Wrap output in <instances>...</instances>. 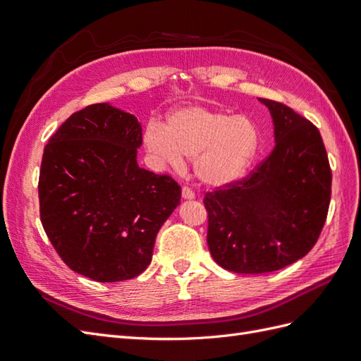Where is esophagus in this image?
I'll list each match as a JSON object with an SVG mask.
<instances>
[{"instance_id": "34e87169", "label": "esophagus", "mask_w": 361, "mask_h": 361, "mask_svg": "<svg viewBox=\"0 0 361 361\" xmlns=\"http://www.w3.org/2000/svg\"><path fill=\"white\" fill-rule=\"evenodd\" d=\"M194 197H195V194H194V191L191 188H188V187H183L182 188V199L183 200H192Z\"/></svg>"}]
</instances>
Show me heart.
<instances>
[{"instance_id":"obj_1","label":"heart","mask_w":361,"mask_h":361,"mask_svg":"<svg viewBox=\"0 0 361 361\" xmlns=\"http://www.w3.org/2000/svg\"><path fill=\"white\" fill-rule=\"evenodd\" d=\"M143 143L161 169L182 170L185 158H192L195 178L207 187H224L247 173L259 134L245 116L185 106L171 113L164 128L149 123Z\"/></svg>"}]
</instances>
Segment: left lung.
Returning a JSON list of instances; mask_svg holds the SVG:
<instances>
[{
	"label": "left lung",
	"instance_id": "1",
	"mask_svg": "<svg viewBox=\"0 0 361 361\" xmlns=\"http://www.w3.org/2000/svg\"><path fill=\"white\" fill-rule=\"evenodd\" d=\"M276 146L243 180L206 192L207 247L218 265L264 274L304 257L318 241L331 199L319 129L292 108L262 99Z\"/></svg>",
	"mask_w": 361,
	"mask_h": 361
}]
</instances>
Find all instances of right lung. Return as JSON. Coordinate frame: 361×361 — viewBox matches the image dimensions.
<instances>
[{
	"instance_id": "obj_1",
	"label": "right lung",
	"mask_w": 361,
	"mask_h": 361,
	"mask_svg": "<svg viewBox=\"0 0 361 361\" xmlns=\"http://www.w3.org/2000/svg\"><path fill=\"white\" fill-rule=\"evenodd\" d=\"M141 143L134 114L93 104L73 113L43 150V228L64 264L94 281L140 276L180 203L178 182L138 167Z\"/></svg>"
}]
</instances>
